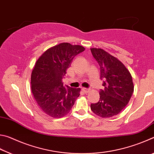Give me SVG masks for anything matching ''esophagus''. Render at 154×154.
Returning a JSON list of instances; mask_svg holds the SVG:
<instances>
[{
    "mask_svg": "<svg viewBox=\"0 0 154 154\" xmlns=\"http://www.w3.org/2000/svg\"><path fill=\"white\" fill-rule=\"evenodd\" d=\"M82 92H83L85 94H87V93H88V92H90V90L89 89H87V88H83L82 89Z\"/></svg>",
    "mask_w": 154,
    "mask_h": 154,
    "instance_id": "esophagus-1",
    "label": "esophagus"
}]
</instances>
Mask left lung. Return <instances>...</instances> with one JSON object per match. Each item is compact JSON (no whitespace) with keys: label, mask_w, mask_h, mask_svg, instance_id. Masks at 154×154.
Listing matches in <instances>:
<instances>
[{"label":"left lung","mask_w":154,"mask_h":154,"mask_svg":"<svg viewBox=\"0 0 154 154\" xmlns=\"http://www.w3.org/2000/svg\"><path fill=\"white\" fill-rule=\"evenodd\" d=\"M90 50L100 66V79L105 87L99 93L98 102L91 104V110L101 118H111L123 110L133 94L131 74L121 61L104 49Z\"/></svg>","instance_id":"8db88e82"}]
</instances>
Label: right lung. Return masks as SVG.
Wrapping results in <instances>:
<instances>
[{
	"label": "right lung",
	"mask_w": 154,
	"mask_h": 154,
	"mask_svg": "<svg viewBox=\"0 0 154 154\" xmlns=\"http://www.w3.org/2000/svg\"><path fill=\"white\" fill-rule=\"evenodd\" d=\"M84 50L82 45L62 43L46 50L36 62L31 90L38 106L52 118L69 113L80 95V88H65L62 80L72 59Z\"/></svg>",
	"instance_id": "add662e5"
}]
</instances>
